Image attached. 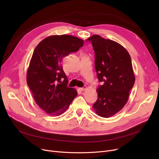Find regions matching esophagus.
Instances as JSON below:
<instances>
[{
	"instance_id": "1",
	"label": "esophagus",
	"mask_w": 159,
	"mask_h": 159,
	"mask_svg": "<svg viewBox=\"0 0 159 159\" xmlns=\"http://www.w3.org/2000/svg\"><path fill=\"white\" fill-rule=\"evenodd\" d=\"M79 89H80L81 91H84L85 89H86V86H83L82 88H79Z\"/></svg>"
}]
</instances>
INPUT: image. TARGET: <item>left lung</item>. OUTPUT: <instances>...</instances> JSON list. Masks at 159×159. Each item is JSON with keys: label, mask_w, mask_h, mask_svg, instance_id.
I'll use <instances>...</instances> for the list:
<instances>
[{"label": "left lung", "mask_w": 159, "mask_h": 159, "mask_svg": "<svg viewBox=\"0 0 159 159\" xmlns=\"http://www.w3.org/2000/svg\"><path fill=\"white\" fill-rule=\"evenodd\" d=\"M86 40L92 44L97 75L102 84L97 89L98 98L93 108L98 116L110 117L126 104L134 85L135 77L131 57L127 50L115 41L98 35Z\"/></svg>", "instance_id": "left-lung-1"}]
</instances>
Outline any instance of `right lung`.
<instances>
[{
    "label": "right lung",
    "mask_w": 159,
    "mask_h": 159,
    "mask_svg": "<svg viewBox=\"0 0 159 159\" xmlns=\"http://www.w3.org/2000/svg\"><path fill=\"white\" fill-rule=\"evenodd\" d=\"M83 44L84 40L72 35H52L33 52L27 84L36 104L49 115L64 113L77 95L76 89L67 86L68 80L61 63L63 57L77 52Z\"/></svg>",
    "instance_id": "obj_1"
}]
</instances>
